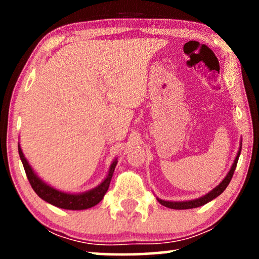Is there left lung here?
Masks as SVG:
<instances>
[{"label": "left lung", "instance_id": "obj_1", "mask_svg": "<svg viewBox=\"0 0 259 259\" xmlns=\"http://www.w3.org/2000/svg\"><path fill=\"white\" fill-rule=\"evenodd\" d=\"M240 151H242V144H240L238 153H237V157L235 159V161H233V164L231 166V168H230L228 175H226L225 178L222 180V183L219 184L218 186H215L214 189L210 191V192H208L207 194H205V196L198 198V199L187 200V201H167V200H162V199H159V198H157L158 201L161 205H164V206L168 207V208H175V210H187V208H194V207L203 206V205L208 203V201L213 200L214 198H217L219 196V194H222L223 192H224V190L226 189V187H228L230 182H231L233 173H235L237 162H238Z\"/></svg>", "mask_w": 259, "mask_h": 259}]
</instances>
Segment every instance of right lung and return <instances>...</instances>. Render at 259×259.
Instances as JSON below:
<instances>
[{"label":"right lung","mask_w":259,"mask_h":259,"mask_svg":"<svg viewBox=\"0 0 259 259\" xmlns=\"http://www.w3.org/2000/svg\"><path fill=\"white\" fill-rule=\"evenodd\" d=\"M19 154L22 161L24 171H26L27 178L29 180L31 187L36 192V194L41 199L47 201V203L58 206L60 208H65V210H86V208L93 207L95 205L100 203L102 198L107 192L109 184H111L113 172H114L115 166L118 164V160L112 162L111 167H109L108 175L106 177L104 182L100 185L95 187V189L87 191V192L82 193H66L62 191H59L54 189V187L49 186L48 184L42 182V179L38 178L36 173L33 171L31 166L28 164L27 159L24 158V154L22 150H21L19 145Z\"/></svg>","instance_id":"obj_1"}]
</instances>
